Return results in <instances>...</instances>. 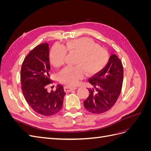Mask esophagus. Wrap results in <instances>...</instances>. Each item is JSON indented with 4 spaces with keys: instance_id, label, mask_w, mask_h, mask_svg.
<instances>
[{
    "instance_id": "1",
    "label": "esophagus",
    "mask_w": 151,
    "mask_h": 151,
    "mask_svg": "<svg viewBox=\"0 0 151 151\" xmlns=\"http://www.w3.org/2000/svg\"><path fill=\"white\" fill-rule=\"evenodd\" d=\"M76 89H77L76 88H74V87H69V86H65L64 87V91L66 93L70 92V91H72L73 90H76Z\"/></svg>"
}]
</instances>
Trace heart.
<instances>
[{"label": "heart", "instance_id": "1", "mask_svg": "<svg viewBox=\"0 0 151 151\" xmlns=\"http://www.w3.org/2000/svg\"><path fill=\"white\" fill-rule=\"evenodd\" d=\"M67 51L70 54L78 55L76 58V66L68 67L59 74L62 83L77 86L86 74L88 76H96L106 67L109 55L106 50L102 48L93 40L81 38L70 41L65 47L60 45H54L50 54V62L56 67L64 65L67 58Z\"/></svg>", "mask_w": 151, "mask_h": 151}]
</instances>
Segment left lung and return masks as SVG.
<instances>
[{"instance_id":"8db88e82","label":"left lung","mask_w":151,"mask_h":151,"mask_svg":"<svg viewBox=\"0 0 151 151\" xmlns=\"http://www.w3.org/2000/svg\"><path fill=\"white\" fill-rule=\"evenodd\" d=\"M123 79V68L120 59L111 55L104 69L89 79L93 86L89 95L84 101L87 110L100 114L110 109L120 94Z\"/></svg>"}]
</instances>
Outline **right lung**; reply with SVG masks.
Returning a JSON list of instances; mask_svg holds the SVG:
<instances>
[{"label":"right lung","mask_w":151,"mask_h":151,"mask_svg":"<svg viewBox=\"0 0 151 151\" xmlns=\"http://www.w3.org/2000/svg\"><path fill=\"white\" fill-rule=\"evenodd\" d=\"M49 60L48 45L40 44L27 55L21 70V89L26 102L35 111L47 116L60 110L66 94L60 84L56 90L47 91L53 83Z\"/></svg>","instance_id":"obj_1"}]
</instances>
